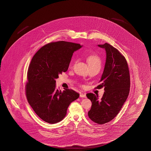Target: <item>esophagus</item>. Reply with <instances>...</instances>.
Instances as JSON below:
<instances>
[{
    "instance_id": "34e87169",
    "label": "esophagus",
    "mask_w": 151,
    "mask_h": 151,
    "mask_svg": "<svg viewBox=\"0 0 151 151\" xmlns=\"http://www.w3.org/2000/svg\"><path fill=\"white\" fill-rule=\"evenodd\" d=\"M80 96L81 98H86V95L85 94H83V93H81L80 95Z\"/></svg>"
}]
</instances>
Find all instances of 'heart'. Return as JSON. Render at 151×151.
Here are the masks:
<instances>
[{"label": "heart", "instance_id": "b5f03b06", "mask_svg": "<svg viewBox=\"0 0 151 151\" xmlns=\"http://www.w3.org/2000/svg\"><path fill=\"white\" fill-rule=\"evenodd\" d=\"M87 62L88 63L89 66L96 65L100 67L101 60L98 55L94 54L89 56L87 58Z\"/></svg>", "mask_w": 151, "mask_h": 151}]
</instances>
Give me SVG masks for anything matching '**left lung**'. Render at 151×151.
Wrapping results in <instances>:
<instances>
[{
    "instance_id": "1",
    "label": "left lung",
    "mask_w": 151,
    "mask_h": 151,
    "mask_svg": "<svg viewBox=\"0 0 151 151\" xmlns=\"http://www.w3.org/2000/svg\"><path fill=\"white\" fill-rule=\"evenodd\" d=\"M106 52V62L99 82L96 88L104 87V93L99 99L98 95L88 93L92 101L88 114L96 123L103 124L112 120L119 113L129 95L130 75L124 57L116 48L105 43L98 45Z\"/></svg>"
}]
</instances>
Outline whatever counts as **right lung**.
Segmentation results:
<instances>
[{
	"mask_svg": "<svg viewBox=\"0 0 151 151\" xmlns=\"http://www.w3.org/2000/svg\"><path fill=\"white\" fill-rule=\"evenodd\" d=\"M82 45L60 41L46 45L34 55L28 68L26 96L35 114L50 124L66 116L71 103L80 94L72 89L56 88L55 79L68 69L74 52Z\"/></svg>",
	"mask_w": 151,
	"mask_h": 151,
	"instance_id": "add662e5",
	"label": "right lung"
}]
</instances>
